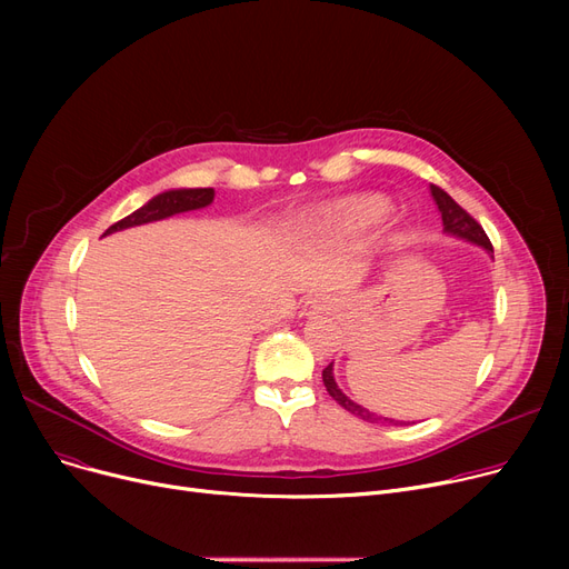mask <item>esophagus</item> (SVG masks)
Instances as JSON below:
<instances>
[{"label":"esophagus","mask_w":569,"mask_h":569,"mask_svg":"<svg viewBox=\"0 0 569 569\" xmlns=\"http://www.w3.org/2000/svg\"><path fill=\"white\" fill-rule=\"evenodd\" d=\"M335 311V300L327 295H316L305 305V316H322V313H332Z\"/></svg>","instance_id":"esophagus-1"}]
</instances>
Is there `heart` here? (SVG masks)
<instances>
[{
  "instance_id": "obj_1",
  "label": "heart",
  "mask_w": 569,
  "mask_h": 569,
  "mask_svg": "<svg viewBox=\"0 0 569 569\" xmlns=\"http://www.w3.org/2000/svg\"><path fill=\"white\" fill-rule=\"evenodd\" d=\"M387 214V202L380 196H350L325 209V219L348 230H367Z\"/></svg>"
}]
</instances>
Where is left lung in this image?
I'll return each mask as SVG.
<instances>
[{"label":"left lung","mask_w":569,"mask_h":569,"mask_svg":"<svg viewBox=\"0 0 569 569\" xmlns=\"http://www.w3.org/2000/svg\"><path fill=\"white\" fill-rule=\"evenodd\" d=\"M431 196H433V200H436V204H438V212H440V217H442V228H445V232H450V234H455V237H461V239H466V242L480 244V247H485L489 253H493V247H491V242H489L487 232L482 230V226L477 223L459 202H455L452 196H447L440 187H431ZM322 382H325V387H327V392H330V397H332L339 406H343L348 412H352L355 417H360V420L371 422V425H378V422H397V420H390V417L376 415V412H371V410H367V408H362V406H357L355 401H350V399L339 390V385H337L335 373H332V365L322 369ZM397 425H399V422H397Z\"/></svg>","instance_id":"1"}]
</instances>
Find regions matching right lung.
Wrapping results in <instances>:
<instances>
[{
	"label": "right lung",
	"instance_id": "obj_1",
	"mask_svg": "<svg viewBox=\"0 0 569 569\" xmlns=\"http://www.w3.org/2000/svg\"><path fill=\"white\" fill-rule=\"evenodd\" d=\"M214 200V189H177V191H166L154 196L147 204H142L140 209H136L133 214L124 217L122 221L112 223L103 234L124 230V228H133V226H142L149 221H161L168 219L172 214L179 212H191V209H200L207 207L209 202Z\"/></svg>",
	"mask_w": 569,
	"mask_h": 569
}]
</instances>
